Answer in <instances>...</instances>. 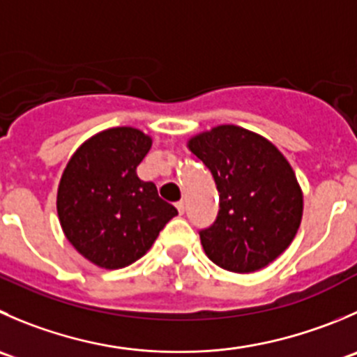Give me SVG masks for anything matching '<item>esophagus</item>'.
I'll return each instance as SVG.
<instances>
[{"mask_svg": "<svg viewBox=\"0 0 357 357\" xmlns=\"http://www.w3.org/2000/svg\"><path fill=\"white\" fill-rule=\"evenodd\" d=\"M176 209H178V213H179V214H183V213H185V209H186L185 202H183V200H181V202H178V204H176Z\"/></svg>", "mask_w": 357, "mask_h": 357, "instance_id": "esophagus-1", "label": "esophagus"}]
</instances>
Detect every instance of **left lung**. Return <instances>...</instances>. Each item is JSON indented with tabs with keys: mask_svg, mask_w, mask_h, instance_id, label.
<instances>
[{
	"mask_svg": "<svg viewBox=\"0 0 357 357\" xmlns=\"http://www.w3.org/2000/svg\"><path fill=\"white\" fill-rule=\"evenodd\" d=\"M220 193L213 227L200 231L207 258L235 274L261 271L288 249L303 214L295 171L275 144L237 126H218L188 139Z\"/></svg>",
	"mask_w": 357,
	"mask_h": 357,
	"instance_id": "1",
	"label": "left lung"
}]
</instances>
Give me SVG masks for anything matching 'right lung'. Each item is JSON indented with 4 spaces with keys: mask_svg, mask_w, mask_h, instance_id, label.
Returning <instances> with one entry per match:
<instances>
[{
    "mask_svg": "<svg viewBox=\"0 0 357 357\" xmlns=\"http://www.w3.org/2000/svg\"><path fill=\"white\" fill-rule=\"evenodd\" d=\"M151 137L134 127H113L89 137L73 153L57 188L61 228L94 265L116 271L146 255L178 214L157 186L137 178Z\"/></svg>",
    "mask_w": 357,
    "mask_h": 357,
    "instance_id": "obj_1",
    "label": "right lung"
}]
</instances>
